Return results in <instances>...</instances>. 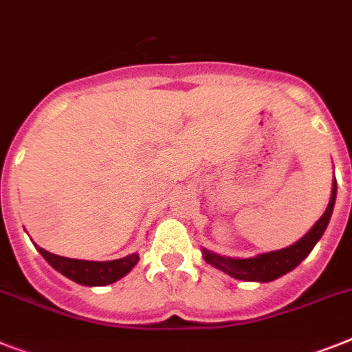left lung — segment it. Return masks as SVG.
Here are the masks:
<instances>
[{
  "label": "left lung",
  "mask_w": 352,
  "mask_h": 352,
  "mask_svg": "<svg viewBox=\"0 0 352 352\" xmlns=\"http://www.w3.org/2000/svg\"><path fill=\"white\" fill-rule=\"evenodd\" d=\"M336 199V179L333 182L331 200L327 206L326 212L322 214L320 220L309 229V232L304 238H300L297 243L286 247L281 250H274V252L259 254L256 258L250 259H232L223 258L214 252L204 250V259L212 265V267L220 268L221 272H226L234 279H241V281H259L268 283L274 281L277 277L285 276L286 272L294 270L300 261L313 250V247L320 240L324 231H326L329 218H331L333 208H335Z\"/></svg>",
  "instance_id": "obj_1"
}]
</instances>
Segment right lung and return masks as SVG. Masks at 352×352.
I'll list each match as a JSON object with an SVG mask.
<instances>
[{"label": "right lung", "instance_id": "obj_1", "mask_svg": "<svg viewBox=\"0 0 352 352\" xmlns=\"http://www.w3.org/2000/svg\"><path fill=\"white\" fill-rule=\"evenodd\" d=\"M37 250L55 270L60 272L62 276L69 277L71 281L84 286H105L116 283L140 261L138 254H129L125 258L114 259V261H84V259L62 258L41 247H37Z\"/></svg>", "mask_w": 352, "mask_h": 352}]
</instances>
